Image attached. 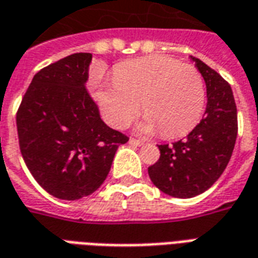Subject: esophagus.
I'll return each instance as SVG.
<instances>
[{
  "label": "esophagus",
  "mask_w": 258,
  "mask_h": 258,
  "mask_svg": "<svg viewBox=\"0 0 258 258\" xmlns=\"http://www.w3.org/2000/svg\"><path fill=\"white\" fill-rule=\"evenodd\" d=\"M128 144H130V145H133V146H142V145H144V142H141V141H138V140H134V138H130Z\"/></svg>",
  "instance_id": "esophagus-1"
}]
</instances>
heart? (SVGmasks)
Masks as SVG:
<instances>
[{"mask_svg": "<svg viewBox=\"0 0 258 258\" xmlns=\"http://www.w3.org/2000/svg\"><path fill=\"white\" fill-rule=\"evenodd\" d=\"M103 118L114 128H123L140 112L142 134L157 128L164 138L189 133L205 109L206 91L202 74L189 64L167 56H145L125 60L114 68L112 81L96 92Z\"/></svg>", "mask_w": 258, "mask_h": 258, "instance_id": "1", "label": "heart"}]
</instances>
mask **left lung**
<instances>
[{
  "label": "left lung",
  "mask_w": 258,
  "mask_h": 258,
  "mask_svg": "<svg viewBox=\"0 0 258 258\" xmlns=\"http://www.w3.org/2000/svg\"><path fill=\"white\" fill-rule=\"evenodd\" d=\"M190 60L205 80V118L185 140L173 145H159L160 157L148 168L155 186L179 199L203 194L221 177L238 135V114L231 85L200 59L190 56Z\"/></svg>",
  "instance_id": "8db88e82"
}]
</instances>
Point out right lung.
<instances>
[{
	"instance_id": "right-lung-1",
	"label": "right lung",
	"mask_w": 258,
	"mask_h": 258,
	"mask_svg": "<svg viewBox=\"0 0 258 258\" xmlns=\"http://www.w3.org/2000/svg\"><path fill=\"white\" fill-rule=\"evenodd\" d=\"M92 55H69L41 69L22 99L16 125L26 166L48 194L77 200L106 179L128 138L103 123L87 91Z\"/></svg>"
}]
</instances>
